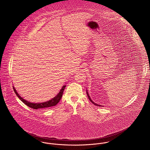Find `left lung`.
Instances as JSON below:
<instances>
[{
  "label": "left lung",
  "instance_id": "left-lung-1",
  "mask_svg": "<svg viewBox=\"0 0 150 150\" xmlns=\"http://www.w3.org/2000/svg\"><path fill=\"white\" fill-rule=\"evenodd\" d=\"M87 96H88V98H89V99H90V100L92 102V103L93 104H95V105H99V106H100V105H98V104H97L96 103H95L93 101H92V100H91V98L90 97V96H89V95H88V92L87 91Z\"/></svg>",
  "mask_w": 150,
  "mask_h": 150
}]
</instances>
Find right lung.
<instances>
[{
    "mask_svg": "<svg viewBox=\"0 0 150 150\" xmlns=\"http://www.w3.org/2000/svg\"><path fill=\"white\" fill-rule=\"evenodd\" d=\"M65 87H66V86H63L62 87L61 90L60 91V92L58 93V95L56 96H55L54 98H52V99H51L47 102L40 103H31V102H28L26 101L22 97H21V96L18 93V92H16L14 87H13V89L14 90V92H15L16 95L18 96V97L20 99V100H21L24 103L30 108L36 110V109H40V108H48V107L56 105L59 103L60 100L61 99Z\"/></svg>",
    "mask_w": 150,
    "mask_h": 150,
    "instance_id": "add662e5",
    "label": "right lung"
}]
</instances>
